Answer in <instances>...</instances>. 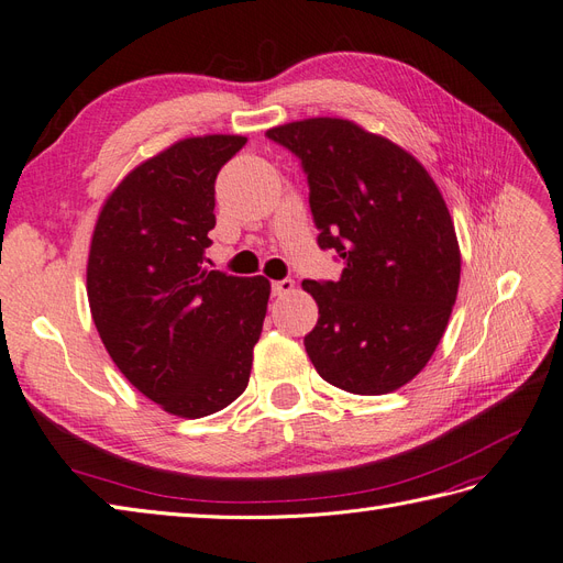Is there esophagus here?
Here are the masks:
<instances>
[{"mask_svg": "<svg viewBox=\"0 0 563 563\" xmlns=\"http://www.w3.org/2000/svg\"><path fill=\"white\" fill-rule=\"evenodd\" d=\"M296 288V284H294V279H279V282H272V296H277V298H284V296H288Z\"/></svg>", "mask_w": 563, "mask_h": 563, "instance_id": "1", "label": "esophagus"}]
</instances>
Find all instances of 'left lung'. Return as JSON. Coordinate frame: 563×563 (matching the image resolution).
<instances>
[{"mask_svg":"<svg viewBox=\"0 0 563 563\" xmlns=\"http://www.w3.org/2000/svg\"><path fill=\"white\" fill-rule=\"evenodd\" d=\"M308 174L317 244L343 258L338 282L305 279L319 305L305 350L319 376L352 395H387L430 362L457 296L460 249L424 166L347 119L275 126Z\"/></svg>","mask_w":563,"mask_h":563,"instance_id":"1","label":"left lung"}]
</instances>
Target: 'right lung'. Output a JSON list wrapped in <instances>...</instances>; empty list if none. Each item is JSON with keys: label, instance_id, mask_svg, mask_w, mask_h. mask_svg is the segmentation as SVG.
I'll list each match as a JSON object with an SVG mask.
<instances>
[{"label": "right lung", "instance_id": "1", "mask_svg": "<svg viewBox=\"0 0 563 563\" xmlns=\"http://www.w3.org/2000/svg\"><path fill=\"white\" fill-rule=\"evenodd\" d=\"M244 135H197L150 157L98 213L87 296L124 378L166 413L203 418L249 385L269 300L265 277L207 269L216 176Z\"/></svg>", "mask_w": 563, "mask_h": 563}]
</instances>
